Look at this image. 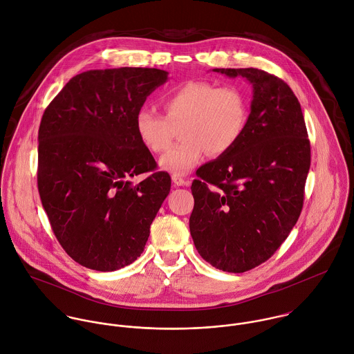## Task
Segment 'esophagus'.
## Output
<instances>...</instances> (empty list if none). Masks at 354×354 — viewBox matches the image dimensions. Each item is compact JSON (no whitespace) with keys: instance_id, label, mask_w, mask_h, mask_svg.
<instances>
[{"instance_id":"obj_1","label":"esophagus","mask_w":354,"mask_h":354,"mask_svg":"<svg viewBox=\"0 0 354 354\" xmlns=\"http://www.w3.org/2000/svg\"><path fill=\"white\" fill-rule=\"evenodd\" d=\"M172 182L175 183V186H187L190 182L185 178H182L180 175H172Z\"/></svg>"}]
</instances>
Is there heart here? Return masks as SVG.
<instances>
[{
	"mask_svg": "<svg viewBox=\"0 0 354 354\" xmlns=\"http://www.w3.org/2000/svg\"><path fill=\"white\" fill-rule=\"evenodd\" d=\"M164 115L140 109L135 131L151 153H162L179 128L182 142L160 160L174 175L187 174L208 153L219 157L230 151L244 135L250 121V97L237 85L218 86L209 81H186L161 99Z\"/></svg>",
	"mask_w": 354,
	"mask_h": 354,
	"instance_id": "heart-1",
	"label": "heart"
}]
</instances>
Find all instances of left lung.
<instances>
[{"mask_svg": "<svg viewBox=\"0 0 354 354\" xmlns=\"http://www.w3.org/2000/svg\"><path fill=\"white\" fill-rule=\"evenodd\" d=\"M252 84L247 129L237 145L197 169L190 234L208 263L244 273L286 241L304 207L310 142L301 104L281 78L259 68H214Z\"/></svg>", "mask_w": 354, "mask_h": 354, "instance_id": "8db88e82", "label": "left lung"}]
</instances>
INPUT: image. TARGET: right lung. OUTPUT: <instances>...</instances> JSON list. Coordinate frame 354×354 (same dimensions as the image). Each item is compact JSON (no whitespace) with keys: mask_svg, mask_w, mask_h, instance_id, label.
Wrapping results in <instances>:
<instances>
[{"mask_svg":"<svg viewBox=\"0 0 354 354\" xmlns=\"http://www.w3.org/2000/svg\"><path fill=\"white\" fill-rule=\"evenodd\" d=\"M168 80L160 68L89 70L45 109L37 183L50 227L81 266L114 272L140 257L171 176L135 131L146 97ZM149 171L138 185L129 178Z\"/></svg>","mask_w":354,"mask_h":354,"instance_id":"1","label":"right lung"}]
</instances>
